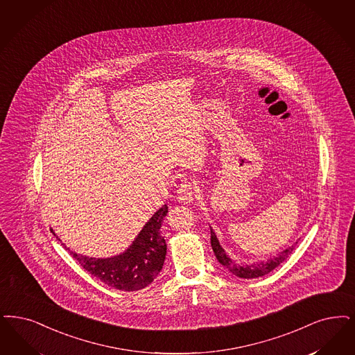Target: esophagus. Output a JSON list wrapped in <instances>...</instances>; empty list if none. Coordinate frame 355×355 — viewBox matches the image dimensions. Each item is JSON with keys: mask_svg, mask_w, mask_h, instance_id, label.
<instances>
[{"mask_svg": "<svg viewBox=\"0 0 355 355\" xmlns=\"http://www.w3.org/2000/svg\"><path fill=\"white\" fill-rule=\"evenodd\" d=\"M196 199V187L190 182H184L178 187V200L182 203H191Z\"/></svg>", "mask_w": 355, "mask_h": 355, "instance_id": "esophagus-1", "label": "esophagus"}]
</instances>
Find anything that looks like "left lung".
Here are the masks:
<instances>
[{"instance_id": "8db88e82", "label": "left lung", "mask_w": 355, "mask_h": 355, "mask_svg": "<svg viewBox=\"0 0 355 355\" xmlns=\"http://www.w3.org/2000/svg\"><path fill=\"white\" fill-rule=\"evenodd\" d=\"M210 231H211V247H213L214 254L216 256L218 261L222 266H225L231 273H234L235 276L241 277V279H255V277H260V276H264V275L270 273V270L279 267L295 250V245H292V247L284 250L283 252H280L279 255L270 257V260H267V261H261V263L252 264V266L241 267V266H236L235 263H232V260L226 255L225 250L219 244V241H218L213 228L210 227Z\"/></svg>"}]
</instances>
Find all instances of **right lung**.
Returning a JSON list of instances; mask_svg holds the SVG:
<instances>
[{
    "instance_id": "add662e5",
    "label": "right lung",
    "mask_w": 355,
    "mask_h": 355,
    "mask_svg": "<svg viewBox=\"0 0 355 355\" xmlns=\"http://www.w3.org/2000/svg\"><path fill=\"white\" fill-rule=\"evenodd\" d=\"M166 214L168 206L164 205L146 222L127 251L120 255L95 259L72 252L66 245L64 248L101 283L124 292L140 291L152 283L162 270L166 255V241L161 234V223ZM51 232L54 234L53 228Z\"/></svg>"
}]
</instances>
